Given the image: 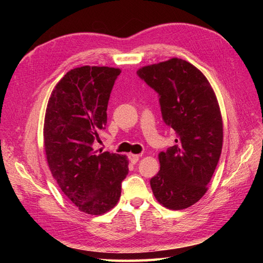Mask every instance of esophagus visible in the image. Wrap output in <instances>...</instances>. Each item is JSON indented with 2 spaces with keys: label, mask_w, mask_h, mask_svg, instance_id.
<instances>
[{
  "label": "esophagus",
  "mask_w": 263,
  "mask_h": 263,
  "mask_svg": "<svg viewBox=\"0 0 263 263\" xmlns=\"http://www.w3.org/2000/svg\"><path fill=\"white\" fill-rule=\"evenodd\" d=\"M140 157H141V155H133V154H131V155H128V160H130L132 164H136V163H138V160L140 159Z\"/></svg>",
  "instance_id": "esophagus-1"
}]
</instances>
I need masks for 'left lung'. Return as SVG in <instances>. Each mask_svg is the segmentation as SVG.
Wrapping results in <instances>:
<instances>
[{
	"label": "left lung",
	"mask_w": 263,
	"mask_h": 263,
	"mask_svg": "<svg viewBox=\"0 0 263 263\" xmlns=\"http://www.w3.org/2000/svg\"><path fill=\"white\" fill-rule=\"evenodd\" d=\"M137 74L158 93L161 117L175 131V146L159 154L160 171L150 180L155 198L173 210L203 197L222 147L219 105L210 83L181 59L148 65Z\"/></svg>",
	"instance_id": "8db88e82"
}]
</instances>
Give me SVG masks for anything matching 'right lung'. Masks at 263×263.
I'll list each match as a JSON object with an SVG mask.
<instances>
[{
    "mask_svg": "<svg viewBox=\"0 0 263 263\" xmlns=\"http://www.w3.org/2000/svg\"><path fill=\"white\" fill-rule=\"evenodd\" d=\"M121 70L81 66L69 71L48 100L44 146L54 180L79 210L102 215L121 197L128 168L125 156L93 153L107 124V106Z\"/></svg>",
    "mask_w": 263,
    "mask_h": 263,
    "instance_id": "add662e5",
    "label": "right lung"
}]
</instances>
